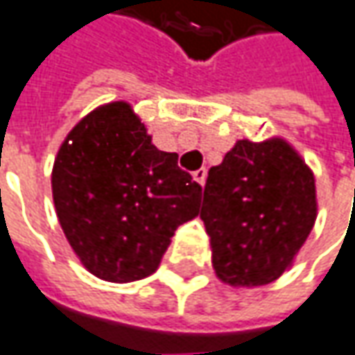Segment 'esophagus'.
<instances>
[{"mask_svg": "<svg viewBox=\"0 0 355 355\" xmlns=\"http://www.w3.org/2000/svg\"><path fill=\"white\" fill-rule=\"evenodd\" d=\"M205 178H207V169H205V168L198 169V171H193V180H196V182H198L200 186H204Z\"/></svg>", "mask_w": 355, "mask_h": 355, "instance_id": "esophagus-1", "label": "esophagus"}]
</instances>
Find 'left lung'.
Wrapping results in <instances>:
<instances>
[{
    "label": "left lung",
    "mask_w": 355,
    "mask_h": 355,
    "mask_svg": "<svg viewBox=\"0 0 355 355\" xmlns=\"http://www.w3.org/2000/svg\"><path fill=\"white\" fill-rule=\"evenodd\" d=\"M315 184L282 139H241L207 171L200 218L214 270L230 286H266L288 270L315 222Z\"/></svg>",
    "instance_id": "left-lung-1"
}]
</instances>
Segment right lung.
Listing matches in <instances>:
<instances>
[{"label": "right lung", "instance_id": "add662e5", "mask_svg": "<svg viewBox=\"0 0 355 355\" xmlns=\"http://www.w3.org/2000/svg\"><path fill=\"white\" fill-rule=\"evenodd\" d=\"M51 189L69 245L107 282L153 274L202 202V186L178 166V153L157 150L123 101L98 107L69 132Z\"/></svg>", "mask_w": 355, "mask_h": 355}]
</instances>
